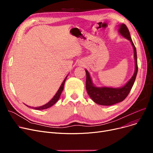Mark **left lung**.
Instances as JSON below:
<instances>
[{"label":"left lung","instance_id":"left-lung-1","mask_svg":"<svg viewBox=\"0 0 153 153\" xmlns=\"http://www.w3.org/2000/svg\"><path fill=\"white\" fill-rule=\"evenodd\" d=\"M119 31L123 37L130 41L133 46L134 49V60H135V70H134V73L133 76L126 85L122 88H113L108 87H96L93 84L92 80L88 71L85 70L86 74V88L87 93L94 102L102 105H111L123 101L130 92L134 81H135L138 72L137 51L135 46H134L131 40L129 30L126 25L125 24H122L120 26Z\"/></svg>","mask_w":153,"mask_h":153}]
</instances>
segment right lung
<instances>
[{"label":"right lung","mask_w":153,"mask_h":153,"mask_svg":"<svg viewBox=\"0 0 153 153\" xmlns=\"http://www.w3.org/2000/svg\"><path fill=\"white\" fill-rule=\"evenodd\" d=\"M67 78V76H66V78H65V79L64 80V82H63V83H62V85H61L60 88L59 89V90L57 91V93L56 94V95H55L54 96H53V97L52 99V100H51L48 103H47L46 104H44V105H42V106H40V107H34V109H36V110H43V109H48V108H49V107H51L52 105H53L55 103H56L57 101L59 100V97H60V95H61V93H62V91H63V89H64V84H65V80H66ZM26 105L28 107V105Z\"/></svg>","instance_id":"add662e5"}]
</instances>
